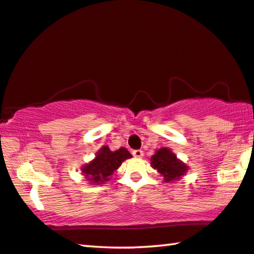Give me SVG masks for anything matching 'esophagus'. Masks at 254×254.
<instances>
[{
    "mask_svg": "<svg viewBox=\"0 0 254 254\" xmlns=\"http://www.w3.org/2000/svg\"><path fill=\"white\" fill-rule=\"evenodd\" d=\"M132 155L136 157V158H141V157L143 156V151L141 150V149H136V150L132 151Z\"/></svg>",
    "mask_w": 254,
    "mask_h": 254,
    "instance_id": "1",
    "label": "esophagus"
}]
</instances>
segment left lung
<instances>
[{
    "instance_id": "8db88e82",
    "label": "left lung",
    "mask_w": 254,
    "mask_h": 254,
    "mask_svg": "<svg viewBox=\"0 0 254 254\" xmlns=\"http://www.w3.org/2000/svg\"><path fill=\"white\" fill-rule=\"evenodd\" d=\"M151 166L164 176L166 182L178 180L188 170V167L167 148H162L156 151V154L151 157Z\"/></svg>"
}]
</instances>
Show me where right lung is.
Listing matches in <instances>:
<instances>
[{
    "instance_id": "1",
    "label": "right lung",
    "mask_w": 254,
    "mask_h": 254,
    "mask_svg": "<svg viewBox=\"0 0 254 254\" xmlns=\"http://www.w3.org/2000/svg\"><path fill=\"white\" fill-rule=\"evenodd\" d=\"M131 156L126 148L111 151L107 146H104L98 151L96 158L82 168V173L86 179L91 181L92 183L100 184L107 181L113 172L121 166L123 160L130 158Z\"/></svg>"
}]
</instances>
